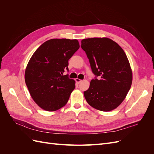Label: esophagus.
<instances>
[{
  "instance_id": "1",
  "label": "esophagus",
  "mask_w": 154,
  "mask_h": 154,
  "mask_svg": "<svg viewBox=\"0 0 154 154\" xmlns=\"http://www.w3.org/2000/svg\"><path fill=\"white\" fill-rule=\"evenodd\" d=\"M75 81H76V83H78V84H79V83H81V82H82V80H80V79H79V78H76V80H75Z\"/></svg>"
}]
</instances>
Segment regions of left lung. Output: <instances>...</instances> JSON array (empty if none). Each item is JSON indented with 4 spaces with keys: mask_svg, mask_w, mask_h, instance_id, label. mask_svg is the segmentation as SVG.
I'll use <instances>...</instances> for the list:
<instances>
[{
    "mask_svg": "<svg viewBox=\"0 0 154 154\" xmlns=\"http://www.w3.org/2000/svg\"><path fill=\"white\" fill-rule=\"evenodd\" d=\"M81 47L96 76L83 92L87 102L99 110L115 109L125 100L132 82L127 55L117 43L108 38L83 39Z\"/></svg>",
    "mask_w": 154,
    "mask_h": 154,
    "instance_id": "8db88e82",
    "label": "left lung"
}]
</instances>
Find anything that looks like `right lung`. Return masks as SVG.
Listing matches in <instances>:
<instances>
[{"instance_id": "obj_1", "label": "right lung", "mask_w": 154, "mask_h": 154, "mask_svg": "<svg viewBox=\"0 0 154 154\" xmlns=\"http://www.w3.org/2000/svg\"><path fill=\"white\" fill-rule=\"evenodd\" d=\"M80 48L77 40L51 39L36 50L27 63L25 82L35 103L47 111L62 108L75 88V81L63 75L69 60Z\"/></svg>"}]
</instances>
